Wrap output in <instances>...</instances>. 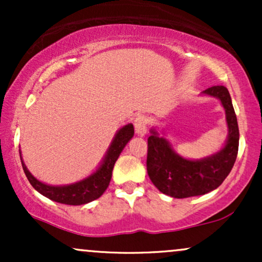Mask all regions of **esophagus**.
Returning a JSON list of instances; mask_svg holds the SVG:
<instances>
[{
  "label": "esophagus",
  "instance_id": "esophagus-1",
  "mask_svg": "<svg viewBox=\"0 0 262 262\" xmlns=\"http://www.w3.org/2000/svg\"><path fill=\"white\" fill-rule=\"evenodd\" d=\"M148 124H149V119L146 118L144 114H139V116L135 117L134 119L135 133L138 135H145L146 129H148Z\"/></svg>",
  "mask_w": 262,
  "mask_h": 262
}]
</instances>
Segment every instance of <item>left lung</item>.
<instances>
[{
  "instance_id": "obj_1",
  "label": "left lung",
  "mask_w": 262,
  "mask_h": 262,
  "mask_svg": "<svg viewBox=\"0 0 262 262\" xmlns=\"http://www.w3.org/2000/svg\"><path fill=\"white\" fill-rule=\"evenodd\" d=\"M204 93L219 98L227 114L229 137L221 151L203 160H186L171 149L166 139L159 138L156 132L151 130L152 135L148 138V175L159 191L173 198L201 196L219 187L236 160L239 127L229 91L224 86H213Z\"/></svg>"
}]
</instances>
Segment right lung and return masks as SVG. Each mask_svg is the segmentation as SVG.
<instances>
[{"instance_id":"right-lung-1","label":"right lung","mask_w":262,"mask_h":262,"mask_svg":"<svg viewBox=\"0 0 262 262\" xmlns=\"http://www.w3.org/2000/svg\"><path fill=\"white\" fill-rule=\"evenodd\" d=\"M133 125L128 124L123 127L114 137L100 169L96 171L93 175L82 180V181L69 186H49L38 181L27 169L22 159H20V161H22V166L27 179L39 193L48 197L49 200L55 201V202L70 204V206H79V204H85L97 200L98 197L103 194V192L106 191L108 185H110L114 164H116L117 159H118L122 150L124 149V146L127 145L128 141L133 138Z\"/></svg>"}]
</instances>
